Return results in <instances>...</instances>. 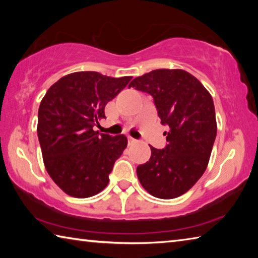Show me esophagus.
<instances>
[{
	"label": "esophagus",
	"instance_id": "esophagus-1",
	"mask_svg": "<svg viewBox=\"0 0 258 258\" xmlns=\"http://www.w3.org/2000/svg\"><path fill=\"white\" fill-rule=\"evenodd\" d=\"M138 141L135 139H133V138H131V137H128V145H134V143H137Z\"/></svg>",
	"mask_w": 258,
	"mask_h": 258
}]
</instances>
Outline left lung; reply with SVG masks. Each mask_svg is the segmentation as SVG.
Instances as JSON below:
<instances>
[{
    "instance_id": "left-lung-1",
    "label": "left lung",
    "mask_w": 258,
    "mask_h": 258,
    "mask_svg": "<svg viewBox=\"0 0 258 258\" xmlns=\"http://www.w3.org/2000/svg\"><path fill=\"white\" fill-rule=\"evenodd\" d=\"M131 86L152 95L161 124L169 128L164 149L150 146L149 161L138 166L139 181L156 198L180 197L207 168L217 131L212 95L182 69H156Z\"/></svg>"
}]
</instances>
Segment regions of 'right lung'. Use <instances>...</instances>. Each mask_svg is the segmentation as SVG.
Returning a JSON list of instances; mask_svg holds the SVG:
<instances>
[{
	"label": "right lung",
	"mask_w": 258,
	"mask_h": 258,
	"mask_svg": "<svg viewBox=\"0 0 258 258\" xmlns=\"http://www.w3.org/2000/svg\"><path fill=\"white\" fill-rule=\"evenodd\" d=\"M132 80L77 72L52 85L38 108L37 135L52 180L75 198H89L109 182L113 164L127 147L125 135L94 131L104 107Z\"/></svg>",
	"instance_id": "add662e5"
}]
</instances>
